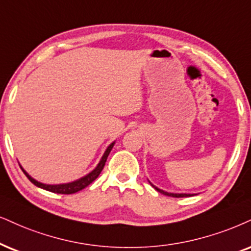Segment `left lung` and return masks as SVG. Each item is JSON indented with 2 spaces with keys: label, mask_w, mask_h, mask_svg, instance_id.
<instances>
[{
  "label": "left lung",
  "mask_w": 251,
  "mask_h": 251,
  "mask_svg": "<svg viewBox=\"0 0 251 251\" xmlns=\"http://www.w3.org/2000/svg\"><path fill=\"white\" fill-rule=\"evenodd\" d=\"M149 182H150L151 186L154 188V190H157L158 192H160V193L165 194V196L173 197V198H175V197L176 198H179V197H190V196H193V193H173V192H166V191H164V190H160V188H158L157 186H154V185L150 180H149Z\"/></svg>",
  "instance_id": "obj_1"
}]
</instances>
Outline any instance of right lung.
<instances>
[{
	"mask_svg": "<svg viewBox=\"0 0 251 251\" xmlns=\"http://www.w3.org/2000/svg\"><path fill=\"white\" fill-rule=\"evenodd\" d=\"M114 145H115V141L108 145L106 151H104L103 154H102L100 162L98 163V165L95 166V168L93 169L91 172H88L87 175L82 176L81 178L76 179V180H73L70 182H64V184H44V182H40L38 180H36L35 178L31 177L29 173H27L25 170L22 168V165H20V166H21V169L23 170V172L25 173L26 177L30 179V181L32 182L33 185H36L37 187L43 188V190H46V191L53 192V193H58V194H72V193H75V192L81 191L82 188H85L86 186H88L91 182L94 181L95 179L99 177V175H100L102 169H103L104 164H106V160L108 158V156H109L111 149L114 148Z\"/></svg>",
	"mask_w": 251,
	"mask_h": 251,
	"instance_id": "add662e5",
	"label": "right lung"
}]
</instances>
